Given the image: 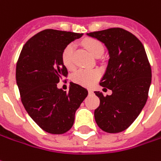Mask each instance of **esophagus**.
Here are the masks:
<instances>
[{
	"label": "esophagus",
	"mask_w": 161,
	"mask_h": 161,
	"mask_svg": "<svg viewBox=\"0 0 161 161\" xmlns=\"http://www.w3.org/2000/svg\"><path fill=\"white\" fill-rule=\"evenodd\" d=\"M88 92H89L90 94H92V93H93V91L92 89H88Z\"/></svg>",
	"instance_id": "1"
}]
</instances>
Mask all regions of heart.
<instances>
[{"instance_id":"obj_1","label":"heart","mask_w":161,"mask_h":161,"mask_svg":"<svg viewBox=\"0 0 161 161\" xmlns=\"http://www.w3.org/2000/svg\"><path fill=\"white\" fill-rule=\"evenodd\" d=\"M83 45L87 51L95 57L100 56L104 52V46L98 39H85L83 41ZM74 50H75V44L69 43L64 47L62 53V61L63 65L68 69H73L74 64ZM99 70L92 69H79L73 75V81L84 86H92L96 83V81L99 78Z\"/></svg>"}]
</instances>
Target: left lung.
Listing matches in <instances>:
<instances>
[{
    "label": "left lung",
    "mask_w": 161,
    "mask_h": 161,
    "mask_svg": "<svg viewBox=\"0 0 161 161\" xmlns=\"http://www.w3.org/2000/svg\"><path fill=\"white\" fill-rule=\"evenodd\" d=\"M87 35L105 44L109 53L99 85L111 90L112 94L94 92L100 101L94 111L95 121L106 132H122L139 115L148 98L152 69L145 47L135 35L122 28Z\"/></svg>",
    "instance_id": "8db88e82"
}]
</instances>
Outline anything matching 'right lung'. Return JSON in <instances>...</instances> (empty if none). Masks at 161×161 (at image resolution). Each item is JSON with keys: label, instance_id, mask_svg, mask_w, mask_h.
I'll return each mask as SVG.
<instances>
[{"label": "right lung", "instance_id": "right-lung-1", "mask_svg": "<svg viewBox=\"0 0 161 161\" xmlns=\"http://www.w3.org/2000/svg\"><path fill=\"white\" fill-rule=\"evenodd\" d=\"M83 33L47 29L23 47L16 63V79L26 112L43 130L63 134L73 126L75 114L88 91L70 82L69 92L57 84L67 76L62 61L64 47Z\"/></svg>", "mask_w": 161, "mask_h": 161}]
</instances>
